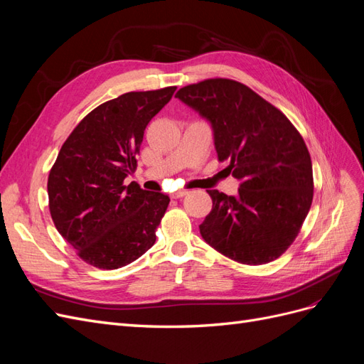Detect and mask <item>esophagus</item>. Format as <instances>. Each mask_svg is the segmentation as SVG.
<instances>
[{"label":"esophagus","instance_id":"esophagus-1","mask_svg":"<svg viewBox=\"0 0 364 364\" xmlns=\"http://www.w3.org/2000/svg\"><path fill=\"white\" fill-rule=\"evenodd\" d=\"M188 194V191H178V193H173L171 194V199H181V197Z\"/></svg>","mask_w":364,"mask_h":364}]
</instances>
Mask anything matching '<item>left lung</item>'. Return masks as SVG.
<instances>
[{
    "instance_id": "left-lung-1",
    "label": "left lung",
    "mask_w": 364,
    "mask_h": 364,
    "mask_svg": "<svg viewBox=\"0 0 364 364\" xmlns=\"http://www.w3.org/2000/svg\"><path fill=\"white\" fill-rule=\"evenodd\" d=\"M176 97L205 117L220 161L240 181L238 196L208 190L213 209L199 226L206 243L249 266L279 258L313 202V165L305 141L278 107L249 86L206 79Z\"/></svg>"
}]
</instances>
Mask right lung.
I'll return each instance as SVG.
<instances>
[{
	"instance_id": "1",
	"label": "right lung",
	"mask_w": 364,
	"mask_h": 364,
	"mask_svg": "<svg viewBox=\"0 0 364 364\" xmlns=\"http://www.w3.org/2000/svg\"><path fill=\"white\" fill-rule=\"evenodd\" d=\"M174 91L119 95L97 106L63 142L48 174L50 214L86 264L114 270L155 245L170 197L124 179L136 170L147 124Z\"/></svg>"
}]
</instances>
